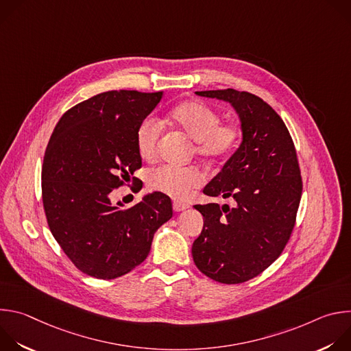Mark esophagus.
<instances>
[{
  "instance_id": "34e87169",
  "label": "esophagus",
  "mask_w": 351,
  "mask_h": 351,
  "mask_svg": "<svg viewBox=\"0 0 351 351\" xmlns=\"http://www.w3.org/2000/svg\"><path fill=\"white\" fill-rule=\"evenodd\" d=\"M187 208H189V206H187L186 203H180V202H175V203H173V211H176V213L184 211V210H187Z\"/></svg>"
}]
</instances>
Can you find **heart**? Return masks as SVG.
<instances>
[{"instance_id": "obj_1", "label": "heart", "mask_w": 351, "mask_h": 351, "mask_svg": "<svg viewBox=\"0 0 351 351\" xmlns=\"http://www.w3.org/2000/svg\"><path fill=\"white\" fill-rule=\"evenodd\" d=\"M172 123L194 141V152L202 158L217 162L226 160L239 148L243 130L237 123L222 122L218 111L202 101H187L171 111ZM162 125L156 118H145L137 128L136 145L140 157L153 161L158 154ZM148 187L176 199H184L202 187L204 178L197 168L161 165L147 172Z\"/></svg>"}]
</instances>
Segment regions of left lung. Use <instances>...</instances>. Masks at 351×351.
Segmentation results:
<instances>
[{
    "label": "left lung",
    "mask_w": 351,
    "mask_h": 351,
    "mask_svg": "<svg viewBox=\"0 0 351 351\" xmlns=\"http://www.w3.org/2000/svg\"><path fill=\"white\" fill-rule=\"evenodd\" d=\"M233 106L243 141L204 187L210 197L233 198L234 207L197 204L204 226L191 247L195 267L226 285L258 276L283 252L303 191L291 136L263 98L233 88L195 91Z\"/></svg>",
    "instance_id": "1"
}]
</instances>
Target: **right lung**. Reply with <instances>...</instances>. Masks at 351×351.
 I'll return each instance as SVG.
<instances>
[{
  "mask_svg": "<svg viewBox=\"0 0 351 351\" xmlns=\"http://www.w3.org/2000/svg\"><path fill=\"white\" fill-rule=\"evenodd\" d=\"M161 98L162 91L97 94L68 110L49 137L41 168L44 213L64 253L88 276L130 272L172 218V202L162 193L147 194L130 208L110 197L141 168L136 132Z\"/></svg>",
  "mask_w": 351,
  "mask_h": 351,
  "instance_id": "right-lung-1",
  "label": "right lung"
}]
</instances>
